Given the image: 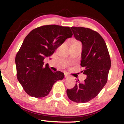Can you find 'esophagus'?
Here are the masks:
<instances>
[{
    "mask_svg": "<svg viewBox=\"0 0 124 124\" xmlns=\"http://www.w3.org/2000/svg\"><path fill=\"white\" fill-rule=\"evenodd\" d=\"M64 77L66 78H68L69 77V75L66 74H64Z\"/></svg>",
    "mask_w": 124,
    "mask_h": 124,
    "instance_id": "34e87169",
    "label": "esophagus"
}]
</instances>
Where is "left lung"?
I'll return each mask as SVG.
<instances>
[{
	"label": "left lung",
	"instance_id": "1",
	"mask_svg": "<svg viewBox=\"0 0 124 124\" xmlns=\"http://www.w3.org/2000/svg\"><path fill=\"white\" fill-rule=\"evenodd\" d=\"M75 38L82 43L80 65L87 75L83 83L67 90L70 99L77 103H86L98 95L106 84L111 66L109 54L104 39L99 33L91 29L72 27Z\"/></svg>",
	"mask_w": 124,
	"mask_h": 124
}]
</instances>
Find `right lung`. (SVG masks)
<instances>
[{
    "mask_svg": "<svg viewBox=\"0 0 124 124\" xmlns=\"http://www.w3.org/2000/svg\"><path fill=\"white\" fill-rule=\"evenodd\" d=\"M72 35L70 27L51 24L33 29L25 38L15 63L18 80L29 96L45 97L56 81L63 79L64 73L52 72L44 60Z\"/></svg>",
    "mask_w": 124,
    "mask_h": 124,
    "instance_id": "right-lung-1",
    "label": "right lung"
}]
</instances>
